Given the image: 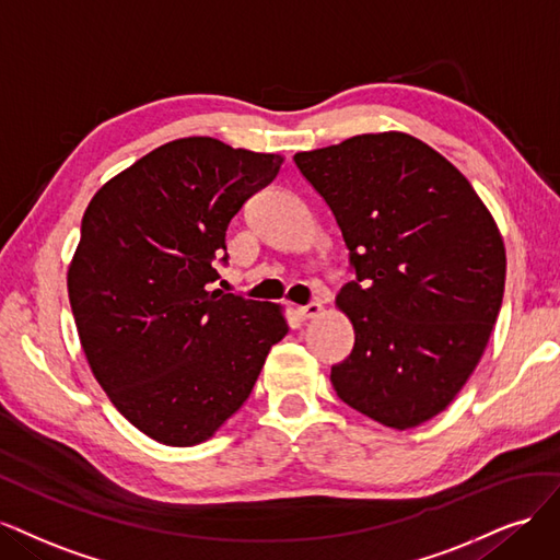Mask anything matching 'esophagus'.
I'll return each instance as SVG.
<instances>
[{"label": "esophagus", "instance_id": "obj_1", "mask_svg": "<svg viewBox=\"0 0 560 560\" xmlns=\"http://www.w3.org/2000/svg\"><path fill=\"white\" fill-rule=\"evenodd\" d=\"M320 312H323V306H320L318 300H314V302H310V304H304V306H298V314H300L302 318H316Z\"/></svg>", "mask_w": 560, "mask_h": 560}]
</instances>
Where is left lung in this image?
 Here are the masks:
<instances>
[{
	"instance_id": "8db88e82",
	"label": "left lung",
	"mask_w": 560,
	"mask_h": 560,
	"mask_svg": "<svg viewBox=\"0 0 560 560\" xmlns=\"http://www.w3.org/2000/svg\"><path fill=\"white\" fill-rule=\"evenodd\" d=\"M293 160L330 207L355 275L337 295L355 332L330 372L339 400L395 430L421 425L489 345L508 267L493 215L444 155L405 132Z\"/></svg>"
}]
</instances>
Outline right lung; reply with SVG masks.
<instances>
[{
  "label": "right lung",
  "mask_w": 560,
  "mask_h": 560,
  "mask_svg": "<svg viewBox=\"0 0 560 560\" xmlns=\"http://www.w3.org/2000/svg\"><path fill=\"white\" fill-rule=\"evenodd\" d=\"M281 162L176 139L106 182L83 213L67 272L81 347L116 409L160 444L209 440L288 332L279 304L213 288L230 221Z\"/></svg>",
  "instance_id": "obj_1"
}]
</instances>
